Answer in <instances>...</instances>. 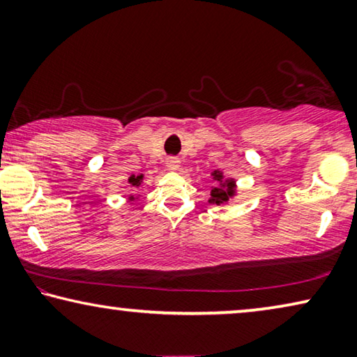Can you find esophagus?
<instances>
[{
	"label": "esophagus",
	"instance_id": "1",
	"mask_svg": "<svg viewBox=\"0 0 357 357\" xmlns=\"http://www.w3.org/2000/svg\"><path fill=\"white\" fill-rule=\"evenodd\" d=\"M179 158H176V157H168L167 158V167L169 168V169H173V172H176V169H179Z\"/></svg>",
	"mask_w": 357,
	"mask_h": 357
}]
</instances>
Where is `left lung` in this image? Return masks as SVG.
<instances>
[{
	"label": "left lung",
	"mask_w": 357,
	"mask_h": 357,
	"mask_svg": "<svg viewBox=\"0 0 357 357\" xmlns=\"http://www.w3.org/2000/svg\"><path fill=\"white\" fill-rule=\"evenodd\" d=\"M211 179L215 181V185H211L210 190V199L208 204L213 205H226L229 204V200L237 195V184L234 178H226L222 172H215L211 173Z\"/></svg>",
	"instance_id": "1"
}]
</instances>
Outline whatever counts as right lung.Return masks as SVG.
I'll list each match as a JSON object with an SVG mask.
<instances>
[{
	"label": "right lung",
	"instance_id": "add662e5",
	"mask_svg": "<svg viewBox=\"0 0 357 357\" xmlns=\"http://www.w3.org/2000/svg\"><path fill=\"white\" fill-rule=\"evenodd\" d=\"M142 181H144V174H137V176H136V174H131V176L128 178V184H130L131 189L136 190V189L141 188ZM137 199H139V195H136V197L135 195H130V200L131 202H135Z\"/></svg>",
	"mask_w": 357,
	"mask_h": 357
}]
</instances>
